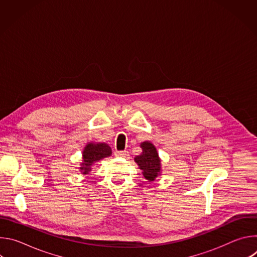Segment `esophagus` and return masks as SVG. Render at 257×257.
I'll use <instances>...</instances> for the list:
<instances>
[{"label": "esophagus", "mask_w": 257, "mask_h": 257, "mask_svg": "<svg viewBox=\"0 0 257 257\" xmlns=\"http://www.w3.org/2000/svg\"><path fill=\"white\" fill-rule=\"evenodd\" d=\"M115 156L116 157H126L127 156V152H123V151H116L115 152Z\"/></svg>", "instance_id": "34e87169"}]
</instances>
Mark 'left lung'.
Listing matches in <instances>:
<instances>
[{"instance_id": "left-lung-1", "label": "left lung", "mask_w": 257, "mask_h": 257, "mask_svg": "<svg viewBox=\"0 0 257 257\" xmlns=\"http://www.w3.org/2000/svg\"><path fill=\"white\" fill-rule=\"evenodd\" d=\"M140 148L142 149V154L135 157L134 161L139 166V169L142 170L146 180L150 182L155 181L162 172L161 160L156 146L150 141H144L140 143Z\"/></svg>"}]
</instances>
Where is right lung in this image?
Wrapping results in <instances>:
<instances>
[{"label":"right lung","mask_w":257,"mask_h":257,"mask_svg":"<svg viewBox=\"0 0 257 257\" xmlns=\"http://www.w3.org/2000/svg\"><path fill=\"white\" fill-rule=\"evenodd\" d=\"M111 155H112L111 148H109V146L104 142L87 143L82 153V163H81V167H79L80 172L83 175H87L91 171L92 166L96 162L104 158H107Z\"/></svg>","instance_id":"right-lung-1"}]
</instances>
